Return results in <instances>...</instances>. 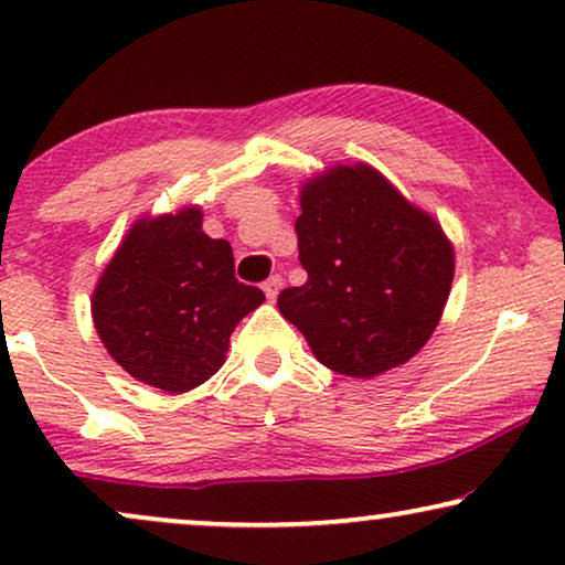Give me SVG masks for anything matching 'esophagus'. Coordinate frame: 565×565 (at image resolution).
<instances>
[{"label":"esophagus","mask_w":565,"mask_h":565,"mask_svg":"<svg viewBox=\"0 0 565 565\" xmlns=\"http://www.w3.org/2000/svg\"><path fill=\"white\" fill-rule=\"evenodd\" d=\"M280 288H282V277H280V275H273L265 285H262V290H265V296H267L269 300L277 298V292H280Z\"/></svg>","instance_id":"obj_1"}]
</instances>
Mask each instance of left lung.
Wrapping results in <instances>:
<instances>
[{"mask_svg": "<svg viewBox=\"0 0 565 565\" xmlns=\"http://www.w3.org/2000/svg\"><path fill=\"white\" fill-rule=\"evenodd\" d=\"M296 234L308 280L277 308L321 365L375 377L429 342L450 298L452 244L377 169L358 161L311 177Z\"/></svg>", "mask_w": 565, "mask_h": 565, "instance_id": "1", "label": "left lung"}]
</instances>
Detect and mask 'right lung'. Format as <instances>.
I'll return each mask as SVG.
<instances>
[{"label":"right lung","mask_w":565,"mask_h":565,"mask_svg":"<svg viewBox=\"0 0 565 565\" xmlns=\"http://www.w3.org/2000/svg\"><path fill=\"white\" fill-rule=\"evenodd\" d=\"M262 303L265 292L236 280L231 244L188 205L134 223L95 285L92 319L128 375L188 393L218 373L231 331Z\"/></svg>","instance_id":"1"}]
</instances>
